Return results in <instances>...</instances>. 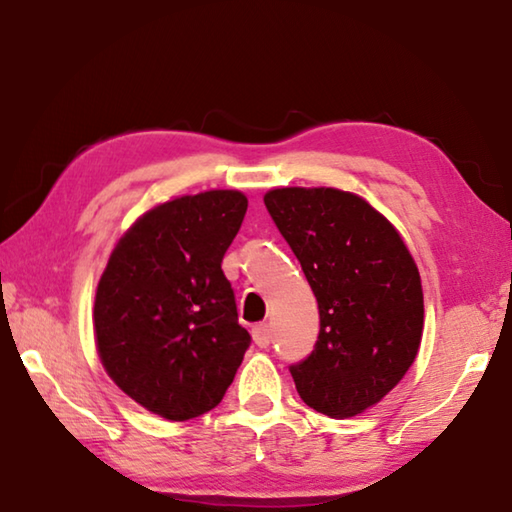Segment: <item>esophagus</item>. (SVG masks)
<instances>
[{
	"label": "esophagus",
	"instance_id": "obj_1",
	"mask_svg": "<svg viewBox=\"0 0 512 512\" xmlns=\"http://www.w3.org/2000/svg\"><path fill=\"white\" fill-rule=\"evenodd\" d=\"M253 340H255L257 347L266 349L268 345H271V340H273L271 327H268V324H257V327H253Z\"/></svg>",
	"mask_w": 512,
	"mask_h": 512
}]
</instances>
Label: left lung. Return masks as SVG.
I'll use <instances>...</instances> for the list:
<instances>
[{
    "label": "left lung",
    "instance_id": "obj_1",
    "mask_svg": "<svg viewBox=\"0 0 512 512\" xmlns=\"http://www.w3.org/2000/svg\"><path fill=\"white\" fill-rule=\"evenodd\" d=\"M266 210L320 309L313 351L288 367L302 401L356 416L401 383L423 336L421 275L389 221L351 192L282 188Z\"/></svg>",
    "mask_w": 512,
    "mask_h": 512
}]
</instances>
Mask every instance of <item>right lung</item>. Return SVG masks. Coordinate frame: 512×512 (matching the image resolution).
<instances>
[{
    "mask_svg": "<svg viewBox=\"0 0 512 512\" xmlns=\"http://www.w3.org/2000/svg\"><path fill=\"white\" fill-rule=\"evenodd\" d=\"M246 208L237 190L156 206L125 232L100 277L102 365L129 398L170 421L217 407L250 347L221 271Z\"/></svg>",
    "mask_w": 512,
    "mask_h": 512,
    "instance_id": "1",
    "label": "right lung"
}]
</instances>
